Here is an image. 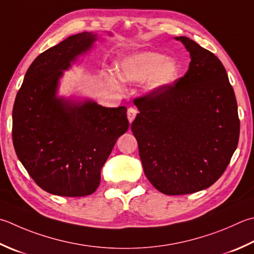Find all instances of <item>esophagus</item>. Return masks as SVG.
Here are the masks:
<instances>
[{"label": "esophagus", "mask_w": 254, "mask_h": 254, "mask_svg": "<svg viewBox=\"0 0 254 254\" xmlns=\"http://www.w3.org/2000/svg\"><path fill=\"white\" fill-rule=\"evenodd\" d=\"M136 113H137L136 109H134V108H128V109H127V119H128V122H130V123L133 122V120H134V119H135V117H136Z\"/></svg>", "instance_id": "obj_1"}]
</instances>
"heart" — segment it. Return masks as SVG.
<instances>
[{
	"mask_svg": "<svg viewBox=\"0 0 254 254\" xmlns=\"http://www.w3.org/2000/svg\"><path fill=\"white\" fill-rule=\"evenodd\" d=\"M124 81H142L148 93H160L176 82L181 67L176 59L157 52H140L123 56L117 64ZM112 81L117 84L116 79Z\"/></svg>",
	"mask_w": 254,
	"mask_h": 254,
	"instance_id": "1",
	"label": "heart"
}]
</instances>
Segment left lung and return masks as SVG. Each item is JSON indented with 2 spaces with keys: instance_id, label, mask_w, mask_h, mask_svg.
<instances>
[{
  "instance_id": "left-lung-1",
  "label": "left lung",
  "mask_w": 254,
  "mask_h": 254,
  "mask_svg": "<svg viewBox=\"0 0 254 254\" xmlns=\"http://www.w3.org/2000/svg\"><path fill=\"white\" fill-rule=\"evenodd\" d=\"M190 68L167 90L134 99L131 124L144 174L165 195L210 187L229 165L240 134L235 91L219 58L185 36Z\"/></svg>"
}]
</instances>
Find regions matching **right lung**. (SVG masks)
<instances>
[{
  "instance_id": "add662e5",
  "label": "right lung",
  "mask_w": 254,
  "mask_h": 254,
  "mask_svg": "<svg viewBox=\"0 0 254 254\" xmlns=\"http://www.w3.org/2000/svg\"><path fill=\"white\" fill-rule=\"evenodd\" d=\"M97 34L79 33L35 58L13 107L15 152L37 185L53 195H91L119 136L128 128L127 108L57 98L63 71L87 53Z\"/></svg>"
}]
</instances>
